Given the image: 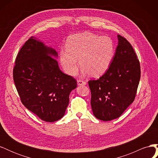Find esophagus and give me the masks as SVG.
<instances>
[{"label": "esophagus", "mask_w": 158, "mask_h": 158, "mask_svg": "<svg viewBox=\"0 0 158 158\" xmlns=\"http://www.w3.org/2000/svg\"><path fill=\"white\" fill-rule=\"evenodd\" d=\"M77 84L78 85H85L86 84V82H85V81H83L82 80H78L77 81Z\"/></svg>", "instance_id": "34e87169"}]
</instances>
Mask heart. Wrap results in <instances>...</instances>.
I'll return each instance as SVG.
<instances>
[{"instance_id": "1", "label": "heart", "mask_w": 158, "mask_h": 158, "mask_svg": "<svg viewBox=\"0 0 158 158\" xmlns=\"http://www.w3.org/2000/svg\"><path fill=\"white\" fill-rule=\"evenodd\" d=\"M66 50L60 52V61L65 73L74 76L78 69V62L84 74L99 77L109 68L114 55V45L109 36H99L85 32L70 36Z\"/></svg>"}]
</instances>
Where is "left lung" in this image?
Returning <instances> with one entry per match:
<instances>
[{
	"mask_svg": "<svg viewBox=\"0 0 158 158\" xmlns=\"http://www.w3.org/2000/svg\"><path fill=\"white\" fill-rule=\"evenodd\" d=\"M118 45L109 68L98 80L88 82L94 116L108 121L120 117L134 102L140 79V62L125 37Z\"/></svg>",
	"mask_w": 158,
	"mask_h": 158,
	"instance_id": "left-lung-1",
	"label": "left lung"
}]
</instances>
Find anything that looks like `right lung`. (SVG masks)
<instances>
[{
    "label": "right lung",
    "instance_id": "obj_1",
    "mask_svg": "<svg viewBox=\"0 0 158 158\" xmlns=\"http://www.w3.org/2000/svg\"><path fill=\"white\" fill-rule=\"evenodd\" d=\"M56 51L31 37L19 51L13 78L21 102L42 121L55 122L64 115L69 95L77 87L72 76L62 72Z\"/></svg>",
    "mask_w": 158,
    "mask_h": 158
}]
</instances>
